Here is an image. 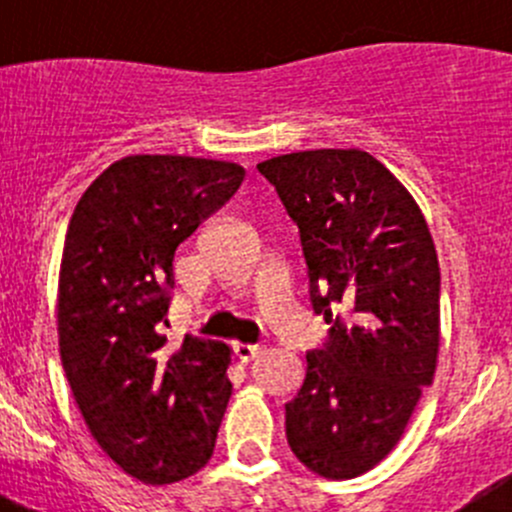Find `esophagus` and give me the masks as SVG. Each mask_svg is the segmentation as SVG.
<instances>
[{"label": "esophagus", "mask_w": 512, "mask_h": 512, "mask_svg": "<svg viewBox=\"0 0 512 512\" xmlns=\"http://www.w3.org/2000/svg\"><path fill=\"white\" fill-rule=\"evenodd\" d=\"M232 349H235V356L242 361V364H247V361H252L255 356H260V347H257V344H240V342H237Z\"/></svg>", "instance_id": "obj_1"}]
</instances>
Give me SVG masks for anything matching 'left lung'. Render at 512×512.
I'll return each mask as SVG.
<instances>
[{"instance_id": "left-lung-1", "label": "left lung", "mask_w": 512, "mask_h": 512, "mask_svg": "<svg viewBox=\"0 0 512 512\" xmlns=\"http://www.w3.org/2000/svg\"><path fill=\"white\" fill-rule=\"evenodd\" d=\"M257 170L299 227L312 309L332 324L285 406L287 443L317 476L356 478L394 451L436 374V245L414 195L359 148L287 153Z\"/></svg>"}]
</instances>
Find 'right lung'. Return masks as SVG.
Listing matches in <instances>:
<instances>
[{
  "instance_id": "obj_1",
  "label": "right lung",
  "mask_w": 512,
  "mask_h": 512,
  "mask_svg": "<svg viewBox=\"0 0 512 512\" xmlns=\"http://www.w3.org/2000/svg\"><path fill=\"white\" fill-rule=\"evenodd\" d=\"M245 168L193 156H128L86 188L64 240L59 352L91 436L148 485L193 476L213 456L232 384L230 347L168 344L173 255L235 195Z\"/></svg>"
}]
</instances>
